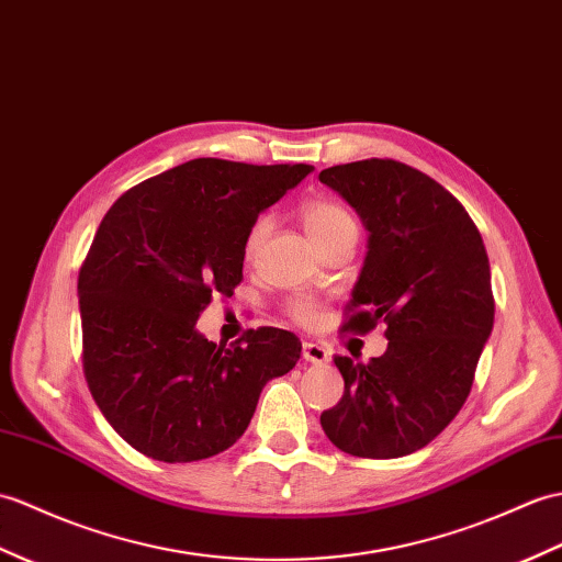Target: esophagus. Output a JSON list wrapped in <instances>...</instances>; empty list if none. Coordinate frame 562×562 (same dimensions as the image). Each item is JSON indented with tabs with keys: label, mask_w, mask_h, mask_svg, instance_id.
<instances>
[{
	"label": "esophagus",
	"mask_w": 562,
	"mask_h": 562,
	"mask_svg": "<svg viewBox=\"0 0 562 562\" xmlns=\"http://www.w3.org/2000/svg\"><path fill=\"white\" fill-rule=\"evenodd\" d=\"M302 357L308 361V363H325L330 359L328 349L316 345V342H304L302 345Z\"/></svg>",
	"instance_id": "1"
}]
</instances>
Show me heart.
Returning a JSON list of instances; mask_svg holds the SVG:
<instances>
[{"label": "heart", "instance_id": "heart-1", "mask_svg": "<svg viewBox=\"0 0 562 562\" xmlns=\"http://www.w3.org/2000/svg\"><path fill=\"white\" fill-rule=\"evenodd\" d=\"M302 217H304V225L311 234V239L316 241L321 249L328 241L342 237V234H357V220L351 217V213L345 205L328 201V199H313V201L304 203ZM268 232H270L268 215H260L251 222V227H249V232H246V239H244L246 256L251 258L258 251V246L266 239ZM286 313H290L296 323L311 325L318 321L321 306L313 302L311 296H294V299H290V304H286Z\"/></svg>", "mask_w": 562, "mask_h": 562}]
</instances>
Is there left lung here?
Here are the masks:
<instances>
[{
  "label": "left lung",
  "mask_w": 562,
  "mask_h": 562,
  "mask_svg": "<svg viewBox=\"0 0 562 562\" xmlns=\"http://www.w3.org/2000/svg\"><path fill=\"white\" fill-rule=\"evenodd\" d=\"M318 179L369 229L342 330L387 325L383 357H335L345 393L321 426L355 458H404L428 446L472 390L495 313L486 246L464 205L404 162L335 165Z\"/></svg>",
  "instance_id": "1"
}]
</instances>
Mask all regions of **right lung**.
Segmentation results:
<instances>
[{
  "label": "right lung",
  "mask_w": 562,
  "mask_h": 562,
  "mask_svg": "<svg viewBox=\"0 0 562 562\" xmlns=\"http://www.w3.org/2000/svg\"><path fill=\"white\" fill-rule=\"evenodd\" d=\"M308 172L199 158L140 181L102 217L78 272L83 373L104 419L146 458L232 448L263 385L302 357L290 330H246L225 347L195 321L244 280L251 222Z\"/></svg>",
  "instance_id": "add662e5"
}]
</instances>
